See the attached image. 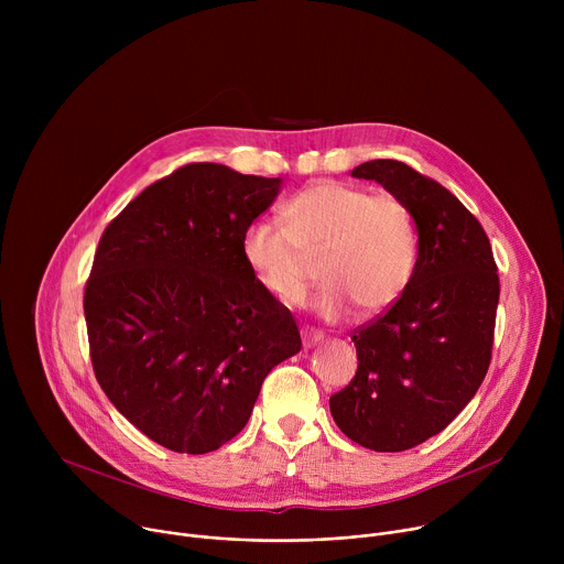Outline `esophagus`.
I'll return each mask as SVG.
<instances>
[{
	"instance_id": "1",
	"label": "esophagus",
	"mask_w": 564,
	"mask_h": 564,
	"mask_svg": "<svg viewBox=\"0 0 564 564\" xmlns=\"http://www.w3.org/2000/svg\"><path fill=\"white\" fill-rule=\"evenodd\" d=\"M301 337H303V348H312L314 344H318L321 339H324V335H321L318 330H312V328H303Z\"/></svg>"
}]
</instances>
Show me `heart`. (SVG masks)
<instances>
[{
    "label": "heart",
    "mask_w": 564,
    "mask_h": 564,
    "mask_svg": "<svg viewBox=\"0 0 564 564\" xmlns=\"http://www.w3.org/2000/svg\"><path fill=\"white\" fill-rule=\"evenodd\" d=\"M281 223L254 220L240 250L259 285L283 305H299L318 259L316 310L337 318L350 310L379 314L409 290L420 236L409 203L390 192L321 181L281 205Z\"/></svg>",
    "instance_id": "1"
}]
</instances>
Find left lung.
I'll list each match as a JSON object with an SVG mask.
<instances>
[{
	"mask_svg": "<svg viewBox=\"0 0 564 564\" xmlns=\"http://www.w3.org/2000/svg\"><path fill=\"white\" fill-rule=\"evenodd\" d=\"M352 176L409 203L420 257L404 296L352 330L359 366L330 411L352 442L399 453L444 431L485 379L500 276L485 227L437 181L399 160H370Z\"/></svg>",
	"mask_w": 564,
	"mask_h": 564,
	"instance_id": "obj_1",
	"label": "left lung"
}]
</instances>
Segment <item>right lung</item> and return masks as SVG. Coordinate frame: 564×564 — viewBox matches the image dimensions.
Instances as JSON below:
<instances>
[{
  "label": "right lung",
  "mask_w": 564,
  "mask_h": 564,
  "mask_svg": "<svg viewBox=\"0 0 564 564\" xmlns=\"http://www.w3.org/2000/svg\"><path fill=\"white\" fill-rule=\"evenodd\" d=\"M279 185L192 163L149 185L100 236L85 285L94 372L111 404L170 451L227 444L268 372L301 350L292 312L240 250Z\"/></svg>",
  "instance_id": "1"
}]
</instances>
